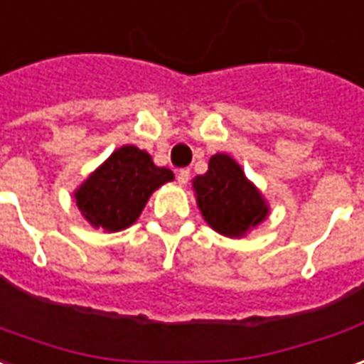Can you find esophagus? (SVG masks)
I'll return each mask as SVG.
<instances>
[{
    "instance_id": "34e87169",
    "label": "esophagus",
    "mask_w": 364,
    "mask_h": 364,
    "mask_svg": "<svg viewBox=\"0 0 364 364\" xmlns=\"http://www.w3.org/2000/svg\"><path fill=\"white\" fill-rule=\"evenodd\" d=\"M176 180L180 186H186L188 180H190V170L188 168H180L176 172Z\"/></svg>"
}]
</instances>
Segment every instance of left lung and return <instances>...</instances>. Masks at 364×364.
Returning a JSON list of instances; mask_svg holds the SVG:
<instances>
[{
	"instance_id": "1",
	"label": "left lung",
	"mask_w": 364,
	"mask_h": 364,
	"mask_svg": "<svg viewBox=\"0 0 364 364\" xmlns=\"http://www.w3.org/2000/svg\"><path fill=\"white\" fill-rule=\"evenodd\" d=\"M192 186L204 220L222 235L242 237L247 230L262 224L269 212L259 190L228 154L210 158L208 172L194 178Z\"/></svg>"
}]
</instances>
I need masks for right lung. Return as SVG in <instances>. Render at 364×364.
I'll return each instance as SVG.
<instances>
[{
  "mask_svg": "<svg viewBox=\"0 0 364 364\" xmlns=\"http://www.w3.org/2000/svg\"><path fill=\"white\" fill-rule=\"evenodd\" d=\"M174 180L158 168L149 152L127 144L114 150L75 192L82 218L105 232H120L139 220L150 194Z\"/></svg>",
  "mask_w": 364,
  "mask_h": 364,
  "instance_id": "add662e5",
  "label": "right lung"
}]
</instances>
